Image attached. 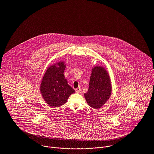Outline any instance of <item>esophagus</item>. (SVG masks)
Segmentation results:
<instances>
[{"label": "esophagus", "instance_id": "esophagus-1", "mask_svg": "<svg viewBox=\"0 0 154 154\" xmlns=\"http://www.w3.org/2000/svg\"><path fill=\"white\" fill-rule=\"evenodd\" d=\"M81 88L80 87H79V88H77V89H75V92H77V93H80L81 91Z\"/></svg>", "mask_w": 154, "mask_h": 154}]
</instances>
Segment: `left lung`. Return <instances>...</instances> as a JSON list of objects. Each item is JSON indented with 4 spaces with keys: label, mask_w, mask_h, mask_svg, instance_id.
I'll return each mask as SVG.
<instances>
[{
    "label": "left lung",
    "mask_w": 154,
    "mask_h": 154,
    "mask_svg": "<svg viewBox=\"0 0 154 154\" xmlns=\"http://www.w3.org/2000/svg\"><path fill=\"white\" fill-rule=\"evenodd\" d=\"M110 75L103 66L96 65L92 69L89 89L84 97L88 105L99 109L108 101L111 95Z\"/></svg>",
    "instance_id": "8db88e82"
}]
</instances>
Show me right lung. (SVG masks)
Instances as JSON below:
<instances>
[{
	"mask_svg": "<svg viewBox=\"0 0 154 154\" xmlns=\"http://www.w3.org/2000/svg\"><path fill=\"white\" fill-rule=\"evenodd\" d=\"M64 61H58L49 66L43 77L40 86L44 101L51 107H58L66 103L75 91L67 83L63 74L66 68Z\"/></svg>",
	"mask_w": 154,
	"mask_h": 154,
	"instance_id": "obj_1",
	"label": "right lung"
}]
</instances>
